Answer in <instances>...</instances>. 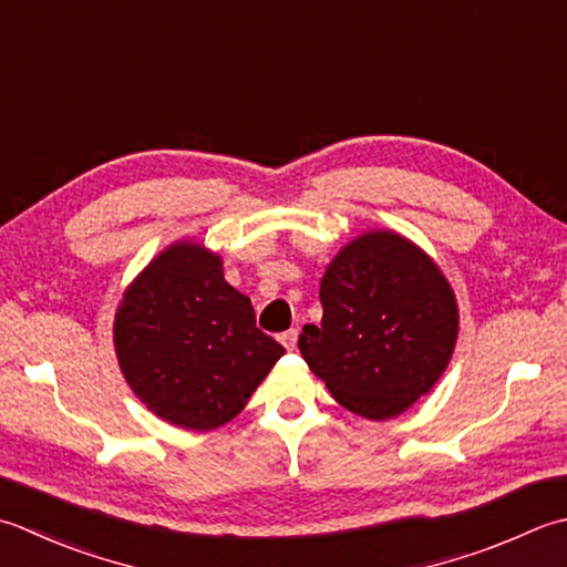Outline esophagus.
Returning <instances> with one entry per match:
<instances>
[{
	"mask_svg": "<svg viewBox=\"0 0 567 567\" xmlns=\"http://www.w3.org/2000/svg\"><path fill=\"white\" fill-rule=\"evenodd\" d=\"M297 337H299V331H297V329H287V331H282V334H280L282 347H285L287 351H292V349L297 347Z\"/></svg>",
	"mask_w": 567,
	"mask_h": 567,
	"instance_id": "1",
	"label": "esophagus"
}]
</instances>
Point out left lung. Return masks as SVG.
Listing matches in <instances>:
<instances>
[{
	"instance_id": "8db88e82",
	"label": "left lung",
	"mask_w": 567,
	"mask_h": 567,
	"mask_svg": "<svg viewBox=\"0 0 567 567\" xmlns=\"http://www.w3.org/2000/svg\"><path fill=\"white\" fill-rule=\"evenodd\" d=\"M321 324L297 347L334 401L369 420L401 415L440 381L460 331L435 260L393 230L353 238L321 277Z\"/></svg>"
}]
</instances>
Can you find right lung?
I'll list each match as a JSON object with an SVG mask.
<instances>
[{
	"label": "right lung",
	"mask_w": 567,
	"mask_h": 567,
	"mask_svg": "<svg viewBox=\"0 0 567 567\" xmlns=\"http://www.w3.org/2000/svg\"><path fill=\"white\" fill-rule=\"evenodd\" d=\"M115 353L132 393L176 427L206 432L246 408L285 349L255 327L250 297L216 252L172 243L120 299Z\"/></svg>",
	"instance_id": "obj_1"
}]
</instances>
